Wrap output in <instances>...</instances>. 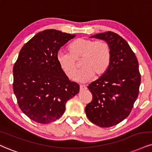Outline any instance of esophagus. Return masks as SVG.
Listing matches in <instances>:
<instances>
[{
  "label": "esophagus",
  "instance_id": "obj_1",
  "mask_svg": "<svg viewBox=\"0 0 152 152\" xmlns=\"http://www.w3.org/2000/svg\"><path fill=\"white\" fill-rule=\"evenodd\" d=\"M80 91L86 90V89H87V87H86V86H85V85H80Z\"/></svg>",
  "mask_w": 152,
  "mask_h": 152
}]
</instances>
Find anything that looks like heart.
<instances>
[{
  "label": "heart",
  "instance_id": "obj_1",
  "mask_svg": "<svg viewBox=\"0 0 152 152\" xmlns=\"http://www.w3.org/2000/svg\"><path fill=\"white\" fill-rule=\"evenodd\" d=\"M68 53H58L57 62L65 75L72 80L75 76L77 65L80 62L82 68L76 76V80L81 82L90 81L94 75L99 77L106 72L111 59L110 45L106 41L79 38L68 46Z\"/></svg>",
  "mask_w": 152,
  "mask_h": 152
}]
</instances>
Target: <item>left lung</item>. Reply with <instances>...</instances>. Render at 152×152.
I'll list each match as a JSON object with an SVG mask.
<instances>
[{
  "instance_id": "obj_1",
  "label": "left lung",
  "mask_w": 152,
  "mask_h": 152,
  "mask_svg": "<svg viewBox=\"0 0 152 152\" xmlns=\"http://www.w3.org/2000/svg\"><path fill=\"white\" fill-rule=\"evenodd\" d=\"M91 38L108 43L111 59L106 72L87 87L92 100L85 113L91 123L109 128L126 118L132 109L141 82L139 63L128 42L118 34L106 31Z\"/></svg>"
}]
</instances>
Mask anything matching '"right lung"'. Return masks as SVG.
<instances>
[{"label":"right lung","instance_id":"1","mask_svg":"<svg viewBox=\"0 0 152 152\" xmlns=\"http://www.w3.org/2000/svg\"><path fill=\"white\" fill-rule=\"evenodd\" d=\"M75 37L46 29L20 50L13 66V91L22 111L37 123L58 119L66 102L79 93L80 85L69 80L56 59L60 48Z\"/></svg>","mask_w":152,"mask_h":152}]
</instances>
